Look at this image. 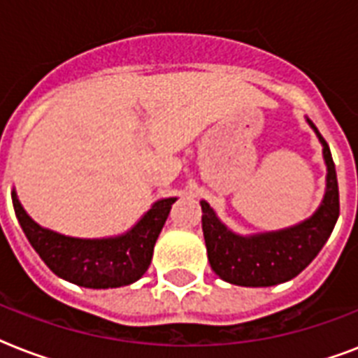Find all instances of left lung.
I'll return each instance as SVG.
<instances>
[{
	"instance_id": "8db88e82",
	"label": "left lung",
	"mask_w": 358,
	"mask_h": 358,
	"mask_svg": "<svg viewBox=\"0 0 358 358\" xmlns=\"http://www.w3.org/2000/svg\"><path fill=\"white\" fill-rule=\"evenodd\" d=\"M323 145L327 165V191L322 206L310 219L292 229L243 238L230 232L206 201L202 206V232L208 260L219 277L238 286H275L297 277L322 250L340 215L336 169L329 145L308 120Z\"/></svg>"
}]
</instances>
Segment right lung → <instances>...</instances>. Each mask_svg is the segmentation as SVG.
<instances>
[{
	"instance_id": "1",
	"label": "right lung",
	"mask_w": 358,
	"mask_h": 358,
	"mask_svg": "<svg viewBox=\"0 0 358 358\" xmlns=\"http://www.w3.org/2000/svg\"><path fill=\"white\" fill-rule=\"evenodd\" d=\"M176 199L157 201L134 229L119 238L78 239L38 227L13 191L14 213L44 264L57 277L83 288H119L139 280L150 266L156 239Z\"/></svg>"
}]
</instances>
